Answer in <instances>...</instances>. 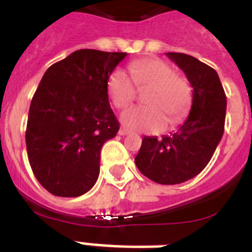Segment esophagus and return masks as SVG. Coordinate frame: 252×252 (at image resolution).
Masks as SVG:
<instances>
[{
    "instance_id": "1",
    "label": "esophagus",
    "mask_w": 252,
    "mask_h": 252,
    "mask_svg": "<svg viewBox=\"0 0 252 252\" xmlns=\"http://www.w3.org/2000/svg\"><path fill=\"white\" fill-rule=\"evenodd\" d=\"M129 133H131V131H129V129H126V128H124V126L120 128V131H119V135L120 136H126V135H129Z\"/></svg>"
}]
</instances>
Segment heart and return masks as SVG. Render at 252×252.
Here are the masks:
<instances>
[{
    "instance_id": "b5f03b06",
    "label": "heart",
    "mask_w": 252,
    "mask_h": 252,
    "mask_svg": "<svg viewBox=\"0 0 252 252\" xmlns=\"http://www.w3.org/2000/svg\"><path fill=\"white\" fill-rule=\"evenodd\" d=\"M132 77L123 69H115L107 81V92L117 109H124L137 94L147 89L144 107H132L123 112L121 123L133 131L159 132L167 120L171 126L182 121L192 102V88L187 80L175 73L168 63L159 59L133 61L129 65ZM134 80H132L131 79ZM135 81V86L133 81Z\"/></svg>"
}]
</instances>
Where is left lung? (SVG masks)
Here are the masks:
<instances>
[{"label":"left lung","mask_w":252,"mask_h":252,"mask_svg":"<svg viewBox=\"0 0 252 252\" xmlns=\"http://www.w3.org/2000/svg\"><path fill=\"white\" fill-rule=\"evenodd\" d=\"M192 85L187 120L169 136H145L136 167L159 184H180L196 176L211 160L224 132V89L215 69L184 53H167Z\"/></svg>","instance_id":"1"}]
</instances>
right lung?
Segmentation results:
<instances>
[{
    "instance_id": "add662e5",
    "label": "right lung",
    "mask_w": 252,
    "mask_h": 252,
    "mask_svg": "<svg viewBox=\"0 0 252 252\" xmlns=\"http://www.w3.org/2000/svg\"><path fill=\"white\" fill-rule=\"evenodd\" d=\"M126 56L80 49L42 76L32 98L25 140L32 171L52 195L80 196L96 183L102 144L120 128L107 81Z\"/></svg>"
}]
</instances>
